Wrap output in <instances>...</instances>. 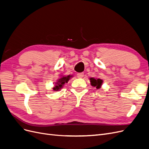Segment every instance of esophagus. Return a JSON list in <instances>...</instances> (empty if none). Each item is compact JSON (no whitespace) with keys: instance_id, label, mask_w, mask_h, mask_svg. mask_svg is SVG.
<instances>
[{"instance_id":"esophagus-1","label":"esophagus","mask_w":149,"mask_h":149,"mask_svg":"<svg viewBox=\"0 0 149 149\" xmlns=\"http://www.w3.org/2000/svg\"><path fill=\"white\" fill-rule=\"evenodd\" d=\"M77 76L78 78H82L84 76V73H79L77 74Z\"/></svg>"}]
</instances>
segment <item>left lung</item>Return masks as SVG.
<instances>
[{
  "instance_id": "1",
  "label": "left lung",
  "mask_w": 149,
  "mask_h": 149,
  "mask_svg": "<svg viewBox=\"0 0 149 149\" xmlns=\"http://www.w3.org/2000/svg\"><path fill=\"white\" fill-rule=\"evenodd\" d=\"M90 83L92 86L96 87V89H100L102 84L103 81L100 78H90Z\"/></svg>"
}]
</instances>
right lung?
Here are the masks:
<instances>
[{
	"label": "right lung",
	"mask_w": 149,
	"mask_h": 149,
	"mask_svg": "<svg viewBox=\"0 0 149 149\" xmlns=\"http://www.w3.org/2000/svg\"><path fill=\"white\" fill-rule=\"evenodd\" d=\"M71 77H73V76L72 75H68V76L61 75L60 78L58 79L57 80V81L55 82V86H54V87L53 88V91H57L60 90L63 87V86L65 85V83H67L68 82V81L70 79Z\"/></svg>",
	"instance_id": "obj_1"
}]
</instances>
